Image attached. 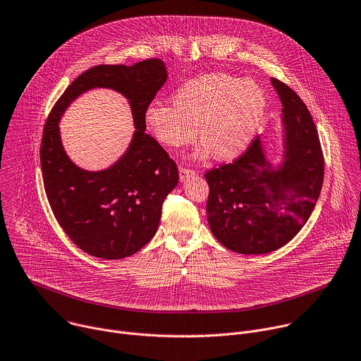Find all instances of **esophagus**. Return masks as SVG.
Wrapping results in <instances>:
<instances>
[{"label":"esophagus","instance_id":"1","mask_svg":"<svg viewBox=\"0 0 361 361\" xmlns=\"http://www.w3.org/2000/svg\"><path fill=\"white\" fill-rule=\"evenodd\" d=\"M195 175H196V172L192 171V169L179 168V179H180V182H185V180H188L189 178H192V176H195Z\"/></svg>","mask_w":361,"mask_h":361}]
</instances>
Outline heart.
<instances>
[{"label": "heart", "instance_id": "heart-1", "mask_svg": "<svg viewBox=\"0 0 361 361\" xmlns=\"http://www.w3.org/2000/svg\"><path fill=\"white\" fill-rule=\"evenodd\" d=\"M266 108L264 91L256 82L206 74L179 87L172 104L152 102L145 111V122L166 148L188 145L199 130L204 145L199 158L210 152L218 161H233L250 147Z\"/></svg>", "mask_w": 361, "mask_h": 361}]
</instances>
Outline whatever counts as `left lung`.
I'll list each match as a JSON object with an SVG mask.
<instances>
[{
	"instance_id": "8db88e82",
	"label": "left lung",
	"mask_w": 361,
	"mask_h": 361,
	"mask_svg": "<svg viewBox=\"0 0 361 361\" xmlns=\"http://www.w3.org/2000/svg\"><path fill=\"white\" fill-rule=\"evenodd\" d=\"M281 101V155L269 158L257 136L233 164L206 172L207 222L225 247L264 255L289 243L319 199L324 162L313 118L300 97L271 78Z\"/></svg>"
}]
</instances>
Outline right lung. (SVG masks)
I'll return each instance as SVG.
<instances>
[{"label": "right lung", "instance_id": "add662e5", "mask_svg": "<svg viewBox=\"0 0 361 361\" xmlns=\"http://www.w3.org/2000/svg\"><path fill=\"white\" fill-rule=\"evenodd\" d=\"M166 80V66L157 58L130 66L98 65L65 90L47 119L39 152L45 193L63 232L91 256L115 260L140 250L155 236L164 200L178 185L176 164L145 133V111ZM97 87L128 99L137 130L115 164L87 171L66 155L59 119L80 94Z\"/></svg>", "mask_w": 361, "mask_h": 361}]
</instances>
